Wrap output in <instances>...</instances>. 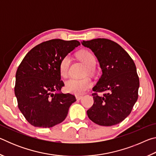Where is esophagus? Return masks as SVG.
<instances>
[{
	"label": "esophagus",
	"mask_w": 156,
	"mask_h": 156,
	"mask_svg": "<svg viewBox=\"0 0 156 156\" xmlns=\"http://www.w3.org/2000/svg\"><path fill=\"white\" fill-rule=\"evenodd\" d=\"M76 99L79 100H81L82 98H83V96H76Z\"/></svg>",
	"instance_id": "obj_1"
}]
</instances>
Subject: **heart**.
I'll list each match as a JSON object with an SVG mask.
<instances>
[{
	"label": "heart",
	"mask_w": 156,
	"mask_h": 156,
	"mask_svg": "<svg viewBox=\"0 0 156 156\" xmlns=\"http://www.w3.org/2000/svg\"><path fill=\"white\" fill-rule=\"evenodd\" d=\"M77 57L82 62H83L88 67L87 70L89 72H93V67L96 62V58L93 54H91L90 51L84 50L78 53ZM70 62L71 59L69 56H65L60 61L59 72L62 77L67 78L68 76ZM92 85H93V83L88 78L83 79L72 78L66 82L65 89L69 93L79 96V95L83 94L86 91L90 89Z\"/></svg>",
	"instance_id": "b5f03b06"
}]
</instances>
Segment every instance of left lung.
<instances>
[{
  "mask_svg": "<svg viewBox=\"0 0 156 156\" xmlns=\"http://www.w3.org/2000/svg\"><path fill=\"white\" fill-rule=\"evenodd\" d=\"M82 44L94 53L102 72L93 88L94 102L87 112L88 117L98 125H117L130 114L138 100L140 82L135 63L122 47L109 39ZM105 91L102 97L97 94Z\"/></svg>",
  "mask_w": 156,
  "mask_h": 156,
  "instance_id": "8db88e82",
  "label": "left lung"
}]
</instances>
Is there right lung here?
<instances>
[{"instance_id": "add662e5", "label": "right lung", "mask_w": 156, "mask_h": 156, "mask_svg": "<svg viewBox=\"0 0 156 156\" xmlns=\"http://www.w3.org/2000/svg\"><path fill=\"white\" fill-rule=\"evenodd\" d=\"M80 44L78 41L61 39L43 42L31 49L18 66L14 93L18 109L31 125L50 128L67 117L76 100L72 94L60 92L65 84L59 65Z\"/></svg>"}]
</instances>
